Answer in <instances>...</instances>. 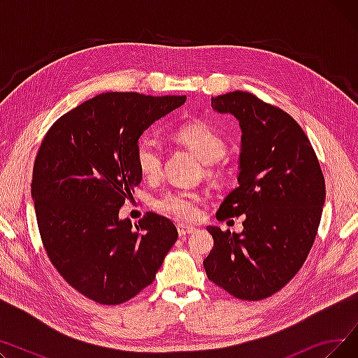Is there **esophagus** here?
Returning <instances> with one entry per match:
<instances>
[{
  "label": "esophagus",
  "mask_w": 358,
  "mask_h": 358,
  "mask_svg": "<svg viewBox=\"0 0 358 358\" xmlns=\"http://www.w3.org/2000/svg\"><path fill=\"white\" fill-rule=\"evenodd\" d=\"M177 231H178V235H180V236H187V235L193 234V232L196 231V228L189 227V224H182V223H180V224H177Z\"/></svg>",
  "instance_id": "34e87169"
}]
</instances>
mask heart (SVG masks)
<instances>
[{
    "mask_svg": "<svg viewBox=\"0 0 358 358\" xmlns=\"http://www.w3.org/2000/svg\"><path fill=\"white\" fill-rule=\"evenodd\" d=\"M173 136L208 165L216 164L227 155V142L215 127L204 122L196 120L181 124L173 131ZM135 161L139 173L148 180H154L162 171L164 149L155 139L142 138L135 148ZM210 174L215 176L212 171ZM200 199V194L196 192L166 190L154 200V208L159 213L169 215L180 220H193L199 215Z\"/></svg>",
    "mask_w": 358,
    "mask_h": 358,
    "instance_id": "obj_1",
    "label": "heart"
}]
</instances>
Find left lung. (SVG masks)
Instances as JSON below:
<instances>
[{
	"label": "left lung",
	"instance_id": "obj_1",
	"mask_svg": "<svg viewBox=\"0 0 358 358\" xmlns=\"http://www.w3.org/2000/svg\"><path fill=\"white\" fill-rule=\"evenodd\" d=\"M242 130L239 185L223 200L217 220L243 215V231L208 227L213 250L203 261L209 280L241 300L283 289L302 268L325 203V178L303 129L275 106L247 91L212 97Z\"/></svg>",
	"mask_w": 358,
	"mask_h": 358
}]
</instances>
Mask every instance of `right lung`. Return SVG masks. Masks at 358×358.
<instances>
[{
  "label": "right lung",
  "instance_id": "add662e5",
  "mask_svg": "<svg viewBox=\"0 0 358 358\" xmlns=\"http://www.w3.org/2000/svg\"><path fill=\"white\" fill-rule=\"evenodd\" d=\"M185 96L104 92L65 113L36 155L31 197L45 251L66 283L100 305H120L152 283L178 238L148 212L135 227L119 210L142 181L135 148Z\"/></svg>",
  "mask_w": 358,
  "mask_h": 358
}]
</instances>
